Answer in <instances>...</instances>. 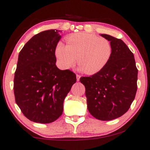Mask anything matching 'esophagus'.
Wrapping results in <instances>:
<instances>
[{
    "instance_id": "1",
    "label": "esophagus",
    "mask_w": 150,
    "mask_h": 150,
    "mask_svg": "<svg viewBox=\"0 0 150 150\" xmlns=\"http://www.w3.org/2000/svg\"><path fill=\"white\" fill-rule=\"evenodd\" d=\"M80 79H81V75L76 74V80H77V81H80Z\"/></svg>"
}]
</instances>
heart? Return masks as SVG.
I'll use <instances>...</instances> for the list:
<instances>
[{
  "label": "heart",
  "instance_id": "b5f03b06",
  "mask_svg": "<svg viewBox=\"0 0 150 150\" xmlns=\"http://www.w3.org/2000/svg\"><path fill=\"white\" fill-rule=\"evenodd\" d=\"M66 45L59 42L55 55L63 69L72 67L77 58L80 70L93 74L101 70L111 58L112 48L110 42L104 38L87 33L70 35L65 39Z\"/></svg>",
  "mask_w": 150,
  "mask_h": 150
}]
</instances>
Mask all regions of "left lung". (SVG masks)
<instances>
[{
	"mask_svg": "<svg viewBox=\"0 0 150 150\" xmlns=\"http://www.w3.org/2000/svg\"><path fill=\"white\" fill-rule=\"evenodd\" d=\"M111 44L112 53L107 65L91 76H82L87 108L97 120L109 121L128 111L137 90L138 69L134 54L120 39L101 34Z\"/></svg>",
	"mask_w": 150,
	"mask_h": 150,
	"instance_id": "8db88e82",
	"label": "left lung"
}]
</instances>
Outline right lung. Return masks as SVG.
I'll list each match as a JSON object with an SVG mask.
<instances>
[{
  "mask_svg": "<svg viewBox=\"0 0 150 150\" xmlns=\"http://www.w3.org/2000/svg\"><path fill=\"white\" fill-rule=\"evenodd\" d=\"M61 39L57 30L34 35L19 53L13 80L16 104L32 122H54L63 110V101L76 82L69 69L56 66L55 49Z\"/></svg>",
  "mask_w": 150,
  "mask_h": 150,
  "instance_id": "add662e5",
  "label": "right lung"
}]
</instances>
